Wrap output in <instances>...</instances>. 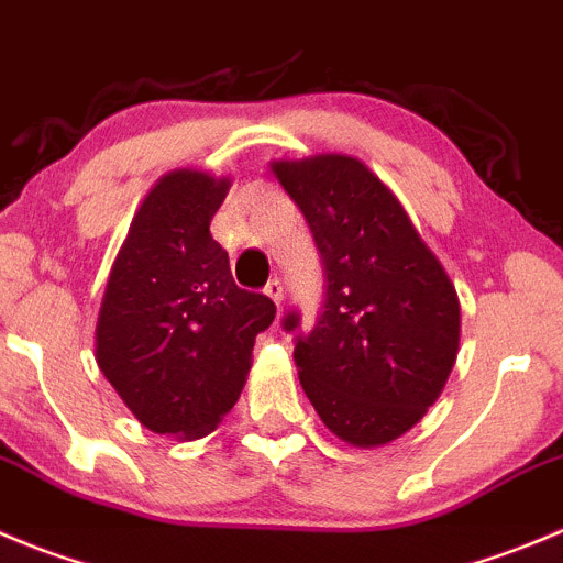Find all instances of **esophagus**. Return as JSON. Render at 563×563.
Returning a JSON list of instances; mask_svg holds the SVG:
<instances>
[{
  "label": "esophagus",
  "instance_id": "34e87169",
  "mask_svg": "<svg viewBox=\"0 0 563 563\" xmlns=\"http://www.w3.org/2000/svg\"><path fill=\"white\" fill-rule=\"evenodd\" d=\"M265 296L271 298L273 303H282V298H285V287H282V282H278V278H271V282H267L265 285Z\"/></svg>",
  "mask_w": 563,
  "mask_h": 563
}]
</instances>
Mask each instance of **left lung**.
<instances>
[{"label": "left lung", "mask_w": 563, "mask_h": 563, "mask_svg": "<svg viewBox=\"0 0 563 563\" xmlns=\"http://www.w3.org/2000/svg\"><path fill=\"white\" fill-rule=\"evenodd\" d=\"M301 207L323 260L325 296L312 331L296 309L298 378L331 433L387 445L422 420L459 353L456 287L387 185L345 154L271 165Z\"/></svg>", "instance_id": "obj_1"}]
</instances>
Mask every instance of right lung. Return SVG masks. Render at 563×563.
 <instances>
[{
  "label": "right lung",
  "mask_w": 563,
  "mask_h": 563,
  "mask_svg": "<svg viewBox=\"0 0 563 563\" xmlns=\"http://www.w3.org/2000/svg\"><path fill=\"white\" fill-rule=\"evenodd\" d=\"M229 179L179 168L143 198L107 278L96 362L154 433L216 431L251 371L260 331L276 318L262 292L240 290L210 221Z\"/></svg>",
  "instance_id": "add662e5"
}]
</instances>
